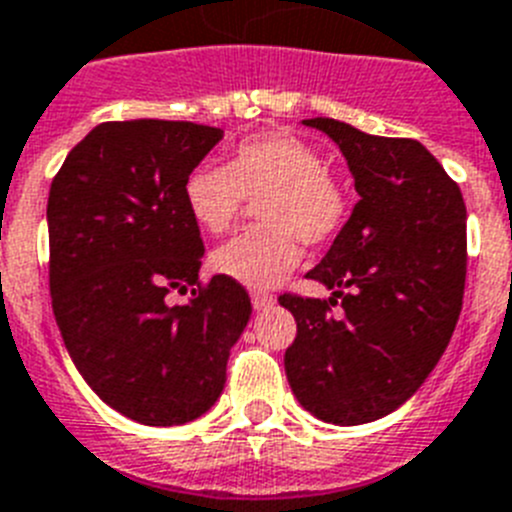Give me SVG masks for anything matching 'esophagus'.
<instances>
[{
  "instance_id": "34e87169",
  "label": "esophagus",
  "mask_w": 512,
  "mask_h": 512,
  "mask_svg": "<svg viewBox=\"0 0 512 512\" xmlns=\"http://www.w3.org/2000/svg\"><path fill=\"white\" fill-rule=\"evenodd\" d=\"M273 304H275V299L270 296V293L252 291V306H255V311H265V309H270Z\"/></svg>"
}]
</instances>
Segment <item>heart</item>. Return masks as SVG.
<instances>
[{"label":"heart","mask_w":512,"mask_h":512,"mask_svg":"<svg viewBox=\"0 0 512 512\" xmlns=\"http://www.w3.org/2000/svg\"><path fill=\"white\" fill-rule=\"evenodd\" d=\"M257 201L262 226L213 252V270L250 288H270L299 268L306 244L337 237L348 219V195L324 170L314 146L273 131L250 136L231 149L226 167L198 164L182 182L190 219L206 234L237 224L244 198Z\"/></svg>","instance_id":"1"}]
</instances>
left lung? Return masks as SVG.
Wrapping results in <instances>:
<instances>
[{"instance_id": "left-lung-1", "label": "left lung", "mask_w": 512, "mask_h": 512, "mask_svg": "<svg viewBox=\"0 0 512 512\" xmlns=\"http://www.w3.org/2000/svg\"><path fill=\"white\" fill-rule=\"evenodd\" d=\"M304 126L340 146L361 201L306 273L332 299H278L296 319L283 363L306 412L363 425L402 407L451 342L464 301L466 206L420 141L371 136L335 118ZM337 298L342 318L329 314Z\"/></svg>"}]
</instances>
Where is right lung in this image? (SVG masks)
Wrapping results in <instances>:
<instances>
[{
  "mask_svg": "<svg viewBox=\"0 0 512 512\" xmlns=\"http://www.w3.org/2000/svg\"><path fill=\"white\" fill-rule=\"evenodd\" d=\"M224 131L188 121L92 128L48 193L51 299L71 361L121 415L170 428L201 417L226 384L250 322V296L226 275L182 307L170 290L198 282L201 229L182 182Z\"/></svg>",
  "mask_w": 512,
  "mask_h": 512,
  "instance_id": "1",
  "label": "right lung"
}]
</instances>
